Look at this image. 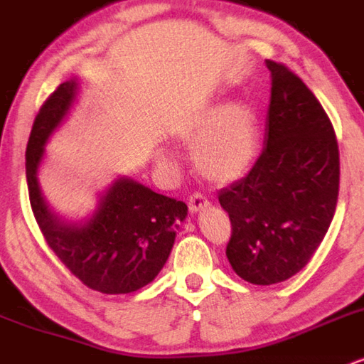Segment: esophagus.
Instances as JSON below:
<instances>
[{"mask_svg":"<svg viewBox=\"0 0 364 364\" xmlns=\"http://www.w3.org/2000/svg\"><path fill=\"white\" fill-rule=\"evenodd\" d=\"M208 207V200L202 193H195L190 196V212L191 214H200Z\"/></svg>","mask_w":364,"mask_h":364,"instance_id":"obj_1","label":"esophagus"}]
</instances>
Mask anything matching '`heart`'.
<instances>
[{
	"mask_svg": "<svg viewBox=\"0 0 364 364\" xmlns=\"http://www.w3.org/2000/svg\"><path fill=\"white\" fill-rule=\"evenodd\" d=\"M183 144L193 149L195 164L208 181L228 185L253 168L260 152L258 114L243 101H225L200 107L179 124Z\"/></svg>",
	"mask_w": 364,
	"mask_h": 364,
	"instance_id": "1",
	"label": "heart"
}]
</instances>
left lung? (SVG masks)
Wrapping results in <instances>:
<instances>
[{
  "mask_svg": "<svg viewBox=\"0 0 364 364\" xmlns=\"http://www.w3.org/2000/svg\"><path fill=\"white\" fill-rule=\"evenodd\" d=\"M272 78L262 156L220 190L231 219L225 257L246 282L270 286L310 262L339 196V147L318 99L289 68L267 60Z\"/></svg>",
  "mask_w": 364,
  "mask_h": 364,
  "instance_id": "left-lung-1",
  "label": "left lung"
}]
</instances>
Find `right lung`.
I'll return each mask as SVG.
<instances>
[{
	"label": "right lung",
	"instance_id": "1",
	"mask_svg": "<svg viewBox=\"0 0 364 364\" xmlns=\"http://www.w3.org/2000/svg\"><path fill=\"white\" fill-rule=\"evenodd\" d=\"M78 92V78H70L37 114L25 152L28 198L49 248L75 277L104 294H128L152 282L166 265L188 207L118 176L85 219L70 220L53 210L41 190L39 168L46 144L68 118Z\"/></svg>",
	"mask_w": 364,
	"mask_h": 364
}]
</instances>
